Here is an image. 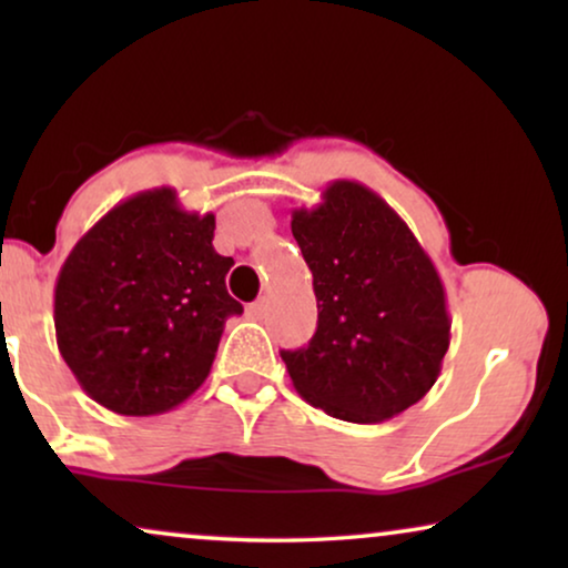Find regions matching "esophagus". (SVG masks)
Masks as SVG:
<instances>
[{"instance_id":"esophagus-1","label":"esophagus","mask_w":568,"mask_h":568,"mask_svg":"<svg viewBox=\"0 0 568 568\" xmlns=\"http://www.w3.org/2000/svg\"><path fill=\"white\" fill-rule=\"evenodd\" d=\"M245 315L251 317V321H261L263 315H266V300H258V302H251V305L245 307Z\"/></svg>"}]
</instances>
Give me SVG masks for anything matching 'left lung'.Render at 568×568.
<instances>
[{
    "label": "left lung",
    "mask_w": 568,
    "mask_h": 568,
    "mask_svg": "<svg viewBox=\"0 0 568 568\" xmlns=\"http://www.w3.org/2000/svg\"><path fill=\"white\" fill-rule=\"evenodd\" d=\"M292 235L313 271L317 331L282 352L294 390L352 424H379L437 383L449 346L442 278L408 224L367 185L333 181L294 209Z\"/></svg>",
    "instance_id": "8db88e82"
}]
</instances>
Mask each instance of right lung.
<instances>
[{
    "label": "right lung",
    "mask_w": 568,
    "mask_h": 568,
    "mask_svg": "<svg viewBox=\"0 0 568 568\" xmlns=\"http://www.w3.org/2000/svg\"><path fill=\"white\" fill-rule=\"evenodd\" d=\"M214 214L173 189L121 201L67 255L53 290L57 344L82 390L121 416H154L204 385L224 321L232 258L214 251Z\"/></svg>",
    "instance_id": "add662e5"
}]
</instances>
